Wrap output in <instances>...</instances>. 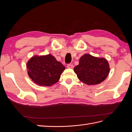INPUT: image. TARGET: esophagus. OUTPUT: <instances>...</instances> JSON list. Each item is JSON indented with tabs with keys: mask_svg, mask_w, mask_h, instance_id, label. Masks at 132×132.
I'll list each match as a JSON object with an SVG mask.
<instances>
[{
	"mask_svg": "<svg viewBox=\"0 0 132 132\" xmlns=\"http://www.w3.org/2000/svg\"><path fill=\"white\" fill-rule=\"evenodd\" d=\"M73 67H74L73 65L71 64H69L67 65V68H68L72 69V68H73Z\"/></svg>",
	"mask_w": 132,
	"mask_h": 132,
	"instance_id": "obj_1",
	"label": "esophagus"
}]
</instances>
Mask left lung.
Returning a JSON list of instances; mask_svg holds the SVG:
<instances>
[{
    "label": "left lung",
    "instance_id": "left-lung-1",
    "mask_svg": "<svg viewBox=\"0 0 132 132\" xmlns=\"http://www.w3.org/2000/svg\"><path fill=\"white\" fill-rule=\"evenodd\" d=\"M74 71L82 82L89 85H96L107 77L110 67L106 59L85 54L80 58L79 65L74 67Z\"/></svg>",
    "mask_w": 132,
    "mask_h": 132
}]
</instances>
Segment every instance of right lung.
Instances as JSON below:
<instances>
[{"instance_id":"right-lung-1","label":"right lung","mask_w":132,"mask_h":132,"mask_svg":"<svg viewBox=\"0 0 132 132\" xmlns=\"http://www.w3.org/2000/svg\"><path fill=\"white\" fill-rule=\"evenodd\" d=\"M27 73L36 84L50 86L58 81L65 67L51 54L35 55L27 63Z\"/></svg>"}]
</instances>
